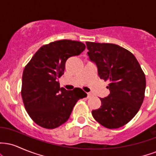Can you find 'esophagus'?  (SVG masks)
Returning a JSON list of instances; mask_svg holds the SVG:
<instances>
[{
	"label": "esophagus",
	"mask_w": 156,
	"mask_h": 156,
	"mask_svg": "<svg viewBox=\"0 0 156 156\" xmlns=\"http://www.w3.org/2000/svg\"><path fill=\"white\" fill-rule=\"evenodd\" d=\"M93 96H94V95H93V94H92V93H91V92H89V93H87V98H92Z\"/></svg>",
	"instance_id": "esophagus-1"
}]
</instances>
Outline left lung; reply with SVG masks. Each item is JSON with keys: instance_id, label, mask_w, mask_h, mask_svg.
Returning a JSON list of instances; mask_svg holds the SVG:
<instances>
[{"instance_id": "obj_1", "label": "left lung", "mask_w": 156, "mask_h": 156, "mask_svg": "<svg viewBox=\"0 0 156 156\" xmlns=\"http://www.w3.org/2000/svg\"><path fill=\"white\" fill-rule=\"evenodd\" d=\"M91 61L100 78L109 82L110 94L100 98L101 106L93 110L94 119L105 128H118L129 122L144 98L145 75L132 53L115 44L86 42Z\"/></svg>"}]
</instances>
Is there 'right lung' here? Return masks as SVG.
Returning <instances> with one entry per match:
<instances>
[{"label": "right lung", "instance_id": "right-lung-1", "mask_svg": "<svg viewBox=\"0 0 156 156\" xmlns=\"http://www.w3.org/2000/svg\"><path fill=\"white\" fill-rule=\"evenodd\" d=\"M86 45L62 39L41 47L24 68L21 96L27 113L36 124L48 129L57 128L69 119L79 99L87 97L80 88H60L58 78L64 74L69 58L78 55Z\"/></svg>", "mask_w": 156, "mask_h": 156}]
</instances>
